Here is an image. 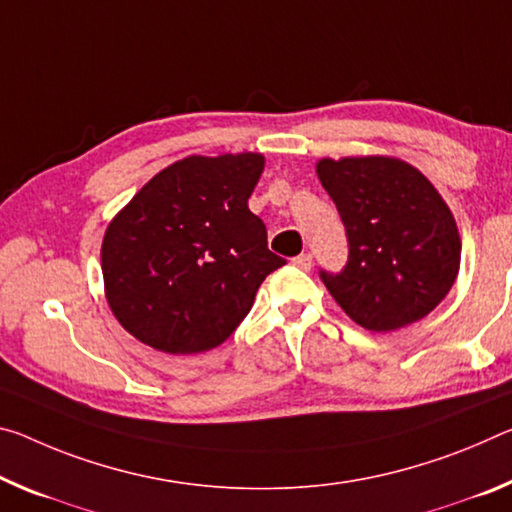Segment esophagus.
<instances>
[{
  "label": "esophagus",
  "mask_w": 512,
  "mask_h": 512,
  "mask_svg": "<svg viewBox=\"0 0 512 512\" xmlns=\"http://www.w3.org/2000/svg\"><path fill=\"white\" fill-rule=\"evenodd\" d=\"M291 264L298 266L300 271H310V269H312V264H314V259H312V255H310V253H303V255H298V257L291 259Z\"/></svg>",
  "instance_id": "34e87169"
}]
</instances>
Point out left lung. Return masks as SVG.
Returning a JSON list of instances; mask_svg holds the SVG:
<instances>
[{
  "label": "left lung",
  "mask_w": 512,
  "mask_h": 512,
  "mask_svg": "<svg viewBox=\"0 0 512 512\" xmlns=\"http://www.w3.org/2000/svg\"><path fill=\"white\" fill-rule=\"evenodd\" d=\"M316 173L348 241L344 269L319 271L332 298L373 332L431 314L460 269L458 227L435 186L392 157L321 159Z\"/></svg>",
  "instance_id": "8db88e82"
}]
</instances>
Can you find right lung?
<instances>
[{
  "instance_id": "obj_1",
  "label": "right lung",
  "mask_w": 512,
  "mask_h": 512,
  "mask_svg": "<svg viewBox=\"0 0 512 512\" xmlns=\"http://www.w3.org/2000/svg\"><path fill=\"white\" fill-rule=\"evenodd\" d=\"M262 154L189 157L161 170L113 218L102 241L111 312L157 351L223 344L264 278L287 262L248 209Z\"/></svg>"
}]
</instances>
